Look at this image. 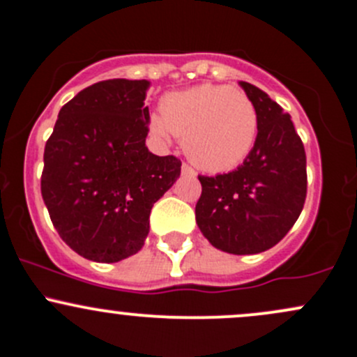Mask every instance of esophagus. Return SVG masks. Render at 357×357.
<instances>
[{
	"instance_id": "34e87169",
	"label": "esophagus",
	"mask_w": 357,
	"mask_h": 357,
	"mask_svg": "<svg viewBox=\"0 0 357 357\" xmlns=\"http://www.w3.org/2000/svg\"><path fill=\"white\" fill-rule=\"evenodd\" d=\"M181 172H183V174H186V176H195L193 167L188 166V164H186V162H183V166H181Z\"/></svg>"
}]
</instances>
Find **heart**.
<instances>
[{
    "mask_svg": "<svg viewBox=\"0 0 357 357\" xmlns=\"http://www.w3.org/2000/svg\"><path fill=\"white\" fill-rule=\"evenodd\" d=\"M258 111L251 97L229 85L204 84L171 92L150 130L160 142L183 137V149L197 167L231 171L246 159L258 135Z\"/></svg>",
    "mask_w": 357,
    "mask_h": 357,
    "instance_id": "heart-1",
    "label": "heart"
}]
</instances>
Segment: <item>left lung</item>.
Returning a JSON list of instances; mask_svg holds the SVG:
<instances>
[{"label":"left lung","instance_id":"1","mask_svg":"<svg viewBox=\"0 0 357 357\" xmlns=\"http://www.w3.org/2000/svg\"><path fill=\"white\" fill-rule=\"evenodd\" d=\"M258 111V135L245 162L227 174L198 176L195 207L205 238L232 255H255L275 246L305 207V145L291 116L264 90L241 82Z\"/></svg>","mask_w":357,"mask_h":357}]
</instances>
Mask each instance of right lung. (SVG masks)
<instances>
[{"mask_svg":"<svg viewBox=\"0 0 357 357\" xmlns=\"http://www.w3.org/2000/svg\"><path fill=\"white\" fill-rule=\"evenodd\" d=\"M149 80L97 82L59 111L44 149L40 193L58 234L80 257L114 264L138 253L153 204L181 174L145 147Z\"/></svg>","mask_w":357,"mask_h":357,"instance_id":"obj_1","label":"right lung"}]
</instances>
